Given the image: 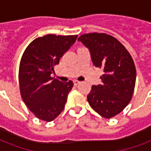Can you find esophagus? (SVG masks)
<instances>
[{
  "mask_svg": "<svg viewBox=\"0 0 151 151\" xmlns=\"http://www.w3.org/2000/svg\"><path fill=\"white\" fill-rule=\"evenodd\" d=\"M79 83H80V81H78V80H74V81H73V85H75V86H76V85H78V84H79Z\"/></svg>",
  "mask_w": 151,
  "mask_h": 151,
  "instance_id": "esophagus-1",
  "label": "esophagus"
}]
</instances>
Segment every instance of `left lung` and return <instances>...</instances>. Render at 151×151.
Listing matches in <instances>:
<instances>
[{
  "instance_id": "8db88e82",
  "label": "left lung",
  "mask_w": 151,
  "mask_h": 151,
  "mask_svg": "<svg viewBox=\"0 0 151 151\" xmlns=\"http://www.w3.org/2000/svg\"><path fill=\"white\" fill-rule=\"evenodd\" d=\"M78 41L89 50L95 66L103 70L102 84L92 85L88 102L102 117H114L132 97L136 78L133 59L121 42L108 34H85Z\"/></svg>"
}]
</instances>
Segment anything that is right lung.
<instances>
[{"label":"right lung","mask_w":151,"mask_h":151,"mask_svg":"<svg viewBox=\"0 0 151 151\" xmlns=\"http://www.w3.org/2000/svg\"><path fill=\"white\" fill-rule=\"evenodd\" d=\"M78 38V35L48 34L27 46L19 64V83L25 104L37 118L52 122L63 110L72 81L62 82L51 74L59 59Z\"/></svg>","instance_id":"add662e5"}]
</instances>
